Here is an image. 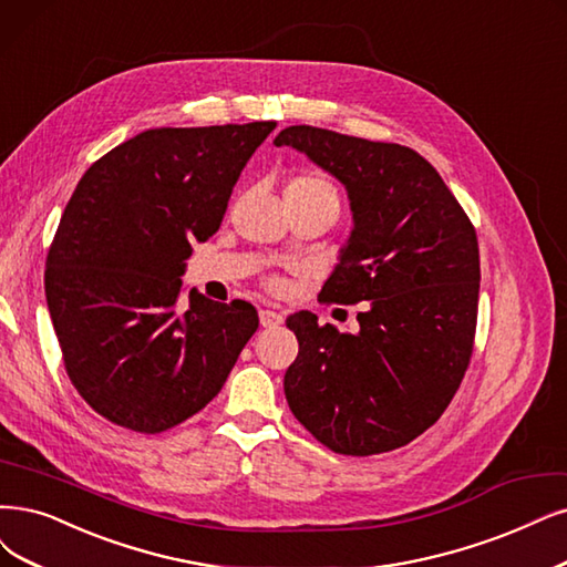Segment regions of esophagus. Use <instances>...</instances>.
Returning <instances> with one entry per match:
<instances>
[{"label":"esophagus","instance_id":"esophagus-1","mask_svg":"<svg viewBox=\"0 0 567 567\" xmlns=\"http://www.w3.org/2000/svg\"><path fill=\"white\" fill-rule=\"evenodd\" d=\"M259 320H261V327H266V329H276V327H280V324H282L285 316H282V312H278V310L261 308V310H259Z\"/></svg>","mask_w":567,"mask_h":567}]
</instances>
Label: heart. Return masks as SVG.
Returning <instances> with one entry per match:
<instances>
[{"instance_id":"1","label":"heart","mask_w":567,"mask_h":567,"mask_svg":"<svg viewBox=\"0 0 567 567\" xmlns=\"http://www.w3.org/2000/svg\"><path fill=\"white\" fill-rule=\"evenodd\" d=\"M287 196L289 198H308V200H331V203H339V194L337 188H333V184L318 175V173H308V175H301L297 177L295 182H291L287 186ZM268 285L272 289L280 287V280L278 278H270Z\"/></svg>"}]
</instances>
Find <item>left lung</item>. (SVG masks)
Returning a JSON list of instances; mask_svg holds the SVG:
<instances>
[{
	"instance_id": "1",
	"label": "left lung",
	"mask_w": 567,
	"mask_h": 567,
	"mask_svg": "<svg viewBox=\"0 0 567 567\" xmlns=\"http://www.w3.org/2000/svg\"><path fill=\"white\" fill-rule=\"evenodd\" d=\"M295 146L348 188L354 228L320 303H367L360 331L287 318L299 354L285 373L297 421L341 455L406 446L446 411L472 360L478 240L432 163L402 144L289 125Z\"/></svg>"
}]
</instances>
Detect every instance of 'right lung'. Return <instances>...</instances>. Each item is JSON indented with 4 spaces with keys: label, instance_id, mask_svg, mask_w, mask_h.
<instances>
[{
    "label": "right lung",
    "instance_id": "obj_1",
    "mask_svg": "<svg viewBox=\"0 0 567 567\" xmlns=\"http://www.w3.org/2000/svg\"><path fill=\"white\" fill-rule=\"evenodd\" d=\"M276 121L154 128L97 158L47 257V301L76 392L110 423L161 434L219 394L259 327L247 301L177 306L184 259L224 219Z\"/></svg>",
    "mask_w": 567,
    "mask_h": 567
}]
</instances>
